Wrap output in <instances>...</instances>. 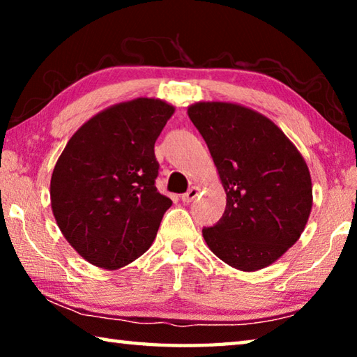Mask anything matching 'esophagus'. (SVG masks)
I'll list each match as a JSON object with an SVG mask.
<instances>
[{
  "instance_id": "esophagus-1",
  "label": "esophagus",
  "mask_w": 357,
  "mask_h": 357,
  "mask_svg": "<svg viewBox=\"0 0 357 357\" xmlns=\"http://www.w3.org/2000/svg\"><path fill=\"white\" fill-rule=\"evenodd\" d=\"M198 192H200V190H198L197 187H190L189 190H187L185 193H183L181 200H183V203H192L198 197Z\"/></svg>"
}]
</instances>
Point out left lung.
Instances as JSON below:
<instances>
[{"label":"left lung","instance_id":"left-lung-1","mask_svg":"<svg viewBox=\"0 0 357 357\" xmlns=\"http://www.w3.org/2000/svg\"><path fill=\"white\" fill-rule=\"evenodd\" d=\"M189 118L227 192L225 213L203 228V238L233 268L263 269L304 231L312 209L309 168L273 121L250 108L198 102L189 108Z\"/></svg>","mask_w":357,"mask_h":357}]
</instances>
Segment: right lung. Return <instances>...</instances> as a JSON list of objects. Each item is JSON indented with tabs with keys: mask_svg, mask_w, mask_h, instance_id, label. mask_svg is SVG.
<instances>
[{
	"mask_svg": "<svg viewBox=\"0 0 357 357\" xmlns=\"http://www.w3.org/2000/svg\"><path fill=\"white\" fill-rule=\"evenodd\" d=\"M174 108L123 102L78 129L55 165L52 209L64 238L89 263L118 269L146 252L172 200L157 190L154 143Z\"/></svg>",
	"mask_w": 357,
	"mask_h": 357,
	"instance_id": "right-lung-1",
	"label": "right lung"
}]
</instances>
